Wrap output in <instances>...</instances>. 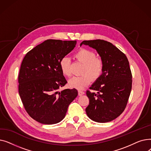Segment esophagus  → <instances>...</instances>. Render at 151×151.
Returning a JSON list of instances; mask_svg holds the SVG:
<instances>
[{
    "label": "esophagus",
    "mask_w": 151,
    "mask_h": 151,
    "mask_svg": "<svg viewBox=\"0 0 151 151\" xmlns=\"http://www.w3.org/2000/svg\"><path fill=\"white\" fill-rule=\"evenodd\" d=\"M84 91H78V95L80 96H83V95H84Z\"/></svg>",
    "instance_id": "obj_1"
}]
</instances>
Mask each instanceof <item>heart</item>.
<instances>
[{
  "mask_svg": "<svg viewBox=\"0 0 151 151\" xmlns=\"http://www.w3.org/2000/svg\"><path fill=\"white\" fill-rule=\"evenodd\" d=\"M74 58L82 63L83 66L80 76H75L69 80L68 84L70 88L83 89L91 83V78L93 80L98 79L104 70V62L97 58L96 53L88 49H81L75 54ZM70 61L67 57L62 58L59 62V67L62 73L66 76L70 75Z\"/></svg>",
  "mask_w": 151,
  "mask_h": 151,
  "instance_id": "b5f03b06",
  "label": "heart"
}]
</instances>
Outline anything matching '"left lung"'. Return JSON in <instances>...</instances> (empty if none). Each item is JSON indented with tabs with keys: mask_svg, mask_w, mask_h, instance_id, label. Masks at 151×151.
Masks as SVG:
<instances>
[{
	"mask_svg": "<svg viewBox=\"0 0 151 151\" xmlns=\"http://www.w3.org/2000/svg\"><path fill=\"white\" fill-rule=\"evenodd\" d=\"M83 45L95 49L104 62V70L86 95L89 104L86 112L91 120L111 121L124 111L132 90V76L126 55L110 42L103 40H85Z\"/></svg>",
	"mask_w": 151,
	"mask_h": 151,
	"instance_id": "obj_1",
	"label": "left lung"
}]
</instances>
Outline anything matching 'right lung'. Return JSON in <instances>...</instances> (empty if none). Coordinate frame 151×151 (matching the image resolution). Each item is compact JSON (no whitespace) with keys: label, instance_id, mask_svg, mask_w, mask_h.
I'll list each match as a JSON object with an SVG mask.
<instances>
[{"label":"right lung","instance_id":"1","mask_svg":"<svg viewBox=\"0 0 151 151\" xmlns=\"http://www.w3.org/2000/svg\"><path fill=\"white\" fill-rule=\"evenodd\" d=\"M76 45V40H47L23 59L18 76L19 96L27 113L40 123L60 122L78 96L76 89L58 91L67 83L60 69V60Z\"/></svg>","mask_w":151,"mask_h":151}]
</instances>
